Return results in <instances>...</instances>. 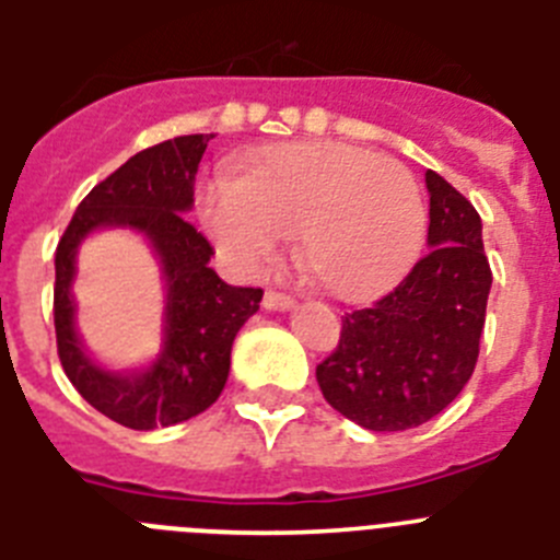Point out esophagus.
<instances>
[{"label":"esophagus","mask_w":560,"mask_h":560,"mask_svg":"<svg viewBox=\"0 0 560 560\" xmlns=\"http://www.w3.org/2000/svg\"><path fill=\"white\" fill-rule=\"evenodd\" d=\"M291 305H294V300H291L289 294H283V291L269 289L264 294V308L266 311H289Z\"/></svg>","instance_id":"esophagus-1"}]
</instances>
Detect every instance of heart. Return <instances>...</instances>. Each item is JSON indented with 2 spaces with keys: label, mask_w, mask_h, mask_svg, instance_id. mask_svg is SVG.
<instances>
[{
  "label": "heart",
  "mask_w": 560,
  "mask_h": 560,
  "mask_svg": "<svg viewBox=\"0 0 560 560\" xmlns=\"http://www.w3.org/2000/svg\"><path fill=\"white\" fill-rule=\"evenodd\" d=\"M205 224L244 275L275 264L285 235L316 283L341 300H373L412 269L427 201L412 173L345 142L271 145L237 162L205 196Z\"/></svg>",
  "instance_id": "heart-1"
}]
</instances>
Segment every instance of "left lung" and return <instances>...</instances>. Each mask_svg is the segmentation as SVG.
<instances>
[{
	"label": "left lung",
	"mask_w": 560,
	"mask_h": 560,
	"mask_svg": "<svg viewBox=\"0 0 560 560\" xmlns=\"http://www.w3.org/2000/svg\"><path fill=\"white\" fill-rule=\"evenodd\" d=\"M429 255L370 308L345 314L316 381L336 412L370 432H404L463 393L479 355L491 266L482 221L463 192L427 171Z\"/></svg>",
	"instance_id": "obj_1"
}]
</instances>
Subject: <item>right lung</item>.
<instances>
[{"label":"right lung","mask_w":560,"mask_h":560,"mask_svg":"<svg viewBox=\"0 0 560 560\" xmlns=\"http://www.w3.org/2000/svg\"><path fill=\"white\" fill-rule=\"evenodd\" d=\"M212 133H187L133 153L89 190L56 249L58 359L83 398L122 427L148 432L173 427L219 400L230 375L232 341L260 308L264 291L226 285L210 269L215 255L185 212ZM101 225H131L152 241L166 275V328L158 359L133 374H114L88 359L74 330L77 246Z\"/></svg>","instance_id":"1"}]
</instances>
